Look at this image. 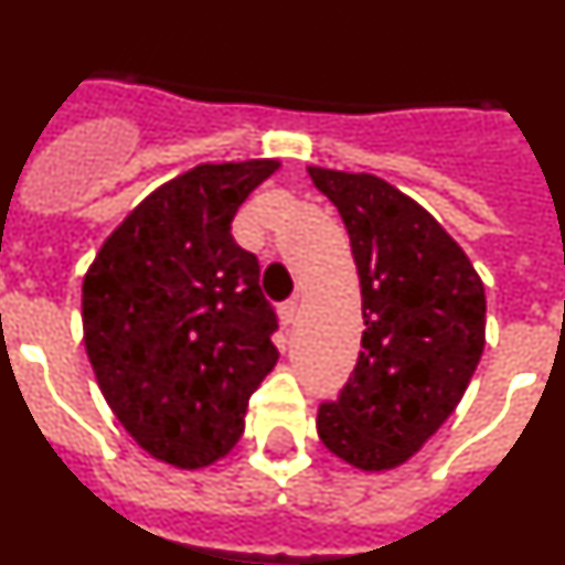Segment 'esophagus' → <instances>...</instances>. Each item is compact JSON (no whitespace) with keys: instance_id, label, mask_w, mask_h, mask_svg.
Listing matches in <instances>:
<instances>
[{"instance_id":"1","label":"esophagus","mask_w":565,"mask_h":565,"mask_svg":"<svg viewBox=\"0 0 565 565\" xmlns=\"http://www.w3.org/2000/svg\"><path fill=\"white\" fill-rule=\"evenodd\" d=\"M299 317V302L297 299H288V302H282L279 306V319H282V326H294Z\"/></svg>"}]
</instances>
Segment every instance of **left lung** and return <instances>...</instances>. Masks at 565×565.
Listing matches in <instances>:
<instances>
[{
    "mask_svg": "<svg viewBox=\"0 0 565 565\" xmlns=\"http://www.w3.org/2000/svg\"><path fill=\"white\" fill-rule=\"evenodd\" d=\"M351 234L362 351L319 404L328 450L367 472L404 463L461 402L483 353V282L430 212L376 174L308 169Z\"/></svg>",
    "mask_w": 565,
    "mask_h": 565,
    "instance_id": "8db88e82",
    "label": "left lung"
}]
</instances>
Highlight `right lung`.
Wrapping results in <instances>:
<instances>
[{"label":"right lung","instance_id":"right-lung-1","mask_svg":"<svg viewBox=\"0 0 565 565\" xmlns=\"http://www.w3.org/2000/svg\"><path fill=\"white\" fill-rule=\"evenodd\" d=\"M277 161L201 163L115 228L84 277V344L104 398L149 456L198 469L243 436L279 353L259 263L232 237Z\"/></svg>","mask_w":565,"mask_h":565}]
</instances>
